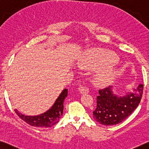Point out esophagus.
I'll return each mask as SVG.
<instances>
[{
    "label": "esophagus",
    "instance_id": "1",
    "mask_svg": "<svg viewBox=\"0 0 149 149\" xmlns=\"http://www.w3.org/2000/svg\"><path fill=\"white\" fill-rule=\"evenodd\" d=\"M79 92L81 94H86L89 93V89L86 87H80L79 88Z\"/></svg>",
    "mask_w": 149,
    "mask_h": 149
}]
</instances>
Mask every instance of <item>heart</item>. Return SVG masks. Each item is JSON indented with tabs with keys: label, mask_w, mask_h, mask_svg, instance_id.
<instances>
[{
	"label": "heart",
	"mask_w": 149,
	"mask_h": 149,
	"mask_svg": "<svg viewBox=\"0 0 149 149\" xmlns=\"http://www.w3.org/2000/svg\"><path fill=\"white\" fill-rule=\"evenodd\" d=\"M119 58L115 54L101 49H91L86 52L84 57L77 64L82 69L101 68L94 75V82L97 86H106L114 81L118 72L110 66L118 62Z\"/></svg>",
	"instance_id": "b5f03b06"
}]
</instances>
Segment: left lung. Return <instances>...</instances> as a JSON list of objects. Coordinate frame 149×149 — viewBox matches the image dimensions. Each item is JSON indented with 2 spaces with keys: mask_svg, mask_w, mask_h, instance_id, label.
<instances>
[{
  "mask_svg": "<svg viewBox=\"0 0 149 149\" xmlns=\"http://www.w3.org/2000/svg\"><path fill=\"white\" fill-rule=\"evenodd\" d=\"M112 86L99 90L93 119L106 126L115 125L125 120L138 107L143 95V84L125 94L114 93Z\"/></svg>",
  "mask_w": 149,
  "mask_h": 149,
  "instance_id": "obj_1",
  "label": "left lung"
}]
</instances>
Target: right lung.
I'll return each mask as SVG.
<instances>
[{"label":"right lung","instance_id":"add662e5","mask_svg":"<svg viewBox=\"0 0 149 149\" xmlns=\"http://www.w3.org/2000/svg\"><path fill=\"white\" fill-rule=\"evenodd\" d=\"M67 95L68 89H64L58 96L52 107L42 114L34 116L25 115L20 113L16 109H15V113L20 119L30 125L41 128L51 127L57 123L60 118L62 117L63 111V101Z\"/></svg>","mask_w":149,"mask_h":149}]
</instances>
